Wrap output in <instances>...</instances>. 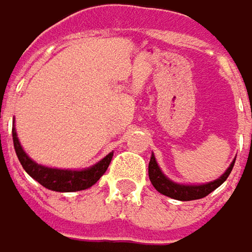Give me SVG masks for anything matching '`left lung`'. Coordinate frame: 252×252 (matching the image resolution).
<instances>
[{
	"mask_svg": "<svg viewBox=\"0 0 252 252\" xmlns=\"http://www.w3.org/2000/svg\"><path fill=\"white\" fill-rule=\"evenodd\" d=\"M235 160L230 163V166L226 169V172L216 181L201 184V185H184V184H178V182L170 181L161 172V169H160V166H158V163L156 160V156L153 154L151 160H150V164H148V176H150V181H151L153 187L157 189L160 193H163L166 196H170L173 199H179V201H192V199L204 198L208 193H211L214 189L219 188L227 179V176L230 175V172L233 169V164H235Z\"/></svg>",
	"mask_w": 252,
	"mask_h": 252,
	"instance_id": "1",
	"label": "left lung"
}]
</instances>
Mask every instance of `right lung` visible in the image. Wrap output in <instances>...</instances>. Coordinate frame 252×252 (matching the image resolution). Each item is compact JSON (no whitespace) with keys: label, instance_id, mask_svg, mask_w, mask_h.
Wrapping results in <instances>:
<instances>
[{"label":"right lung","instance_id":"1","mask_svg":"<svg viewBox=\"0 0 252 252\" xmlns=\"http://www.w3.org/2000/svg\"><path fill=\"white\" fill-rule=\"evenodd\" d=\"M13 144L14 150L17 154V158L26 173L33 178L36 182H39L42 187L57 192H76V190H83V189L91 188L95 185L99 178L107 172L110 161L113 158V153L105 156L102 160L95 163L91 167L82 169V170H71V169H54V167H47L42 164H38L33 161L23 150L20 145V141L17 138L16 127H13Z\"/></svg>","mask_w":252,"mask_h":252}]
</instances>
